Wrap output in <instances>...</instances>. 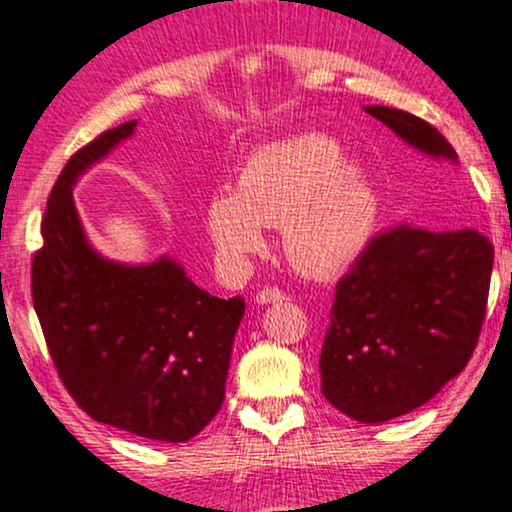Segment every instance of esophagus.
I'll return each instance as SVG.
<instances>
[{
  "label": "esophagus",
  "instance_id": "esophagus-1",
  "mask_svg": "<svg viewBox=\"0 0 512 512\" xmlns=\"http://www.w3.org/2000/svg\"><path fill=\"white\" fill-rule=\"evenodd\" d=\"M257 303L260 305H269V303H279V300H286V293L279 291V288H262L260 293H257Z\"/></svg>",
  "mask_w": 512,
  "mask_h": 512
}]
</instances>
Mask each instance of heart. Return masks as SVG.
Returning <instances> with one entry per match:
<instances>
[{
  "instance_id": "heart-1",
  "label": "heart",
  "mask_w": 512,
  "mask_h": 512,
  "mask_svg": "<svg viewBox=\"0 0 512 512\" xmlns=\"http://www.w3.org/2000/svg\"><path fill=\"white\" fill-rule=\"evenodd\" d=\"M379 219V202L360 166L343 162L319 133L264 145L240 171L236 190L209 197L207 229L221 260L248 267L267 248L264 226H283V250L300 272L336 276L360 260Z\"/></svg>"
}]
</instances>
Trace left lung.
<instances>
[{"label":"left lung","mask_w":512,"mask_h":512,"mask_svg":"<svg viewBox=\"0 0 512 512\" xmlns=\"http://www.w3.org/2000/svg\"><path fill=\"white\" fill-rule=\"evenodd\" d=\"M432 159L458 155L432 123L403 109L365 107ZM494 245L474 229L412 224L379 233L338 281L319 372L324 398L379 424L434 398L470 362L489 298Z\"/></svg>","instance_id":"8db88e82"}]
</instances>
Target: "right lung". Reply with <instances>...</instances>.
<instances>
[{"label":"right lung","instance_id":"obj_1","mask_svg":"<svg viewBox=\"0 0 512 512\" xmlns=\"http://www.w3.org/2000/svg\"><path fill=\"white\" fill-rule=\"evenodd\" d=\"M135 123L102 133L59 174L42 219L45 243L33 257V305L80 410L143 439L183 443L224 403L245 303L202 291L169 255L121 264L90 245L73 186L131 138Z\"/></svg>","mask_w":512,"mask_h":512}]
</instances>
